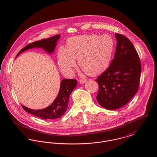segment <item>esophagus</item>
Returning a JSON list of instances; mask_svg holds the SVG:
<instances>
[{
	"label": "esophagus",
	"instance_id": "34e87169",
	"mask_svg": "<svg viewBox=\"0 0 157 157\" xmlns=\"http://www.w3.org/2000/svg\"><path fill=\"white\" fill-rule=\"evenodd\" d=\"M79 83H80V84H84L85 82H87V79H80V80L79 81Z\"/></svg>",
	"mask_w": 157,
	"mask_h": 157
}]
</instances>
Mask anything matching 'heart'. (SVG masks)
<instances>
[{
  "instance_id": "obj_1",
  "label": "heart",
  "mask_w": 157,
  "mask_h": 157,
  "mask_svg": "<svg viewBox=\"0 0 157 157\" xmlns=\"http://www.w3.org/2000/svg\"><path fill=\"white\" fill-rule=\"evenodd\" d=\"M114 47L115 41L109 34L73 36L68 39L66 48L59 49L58 65L63 71L71 75L78 58L79 66L86 74L96 76L109 67Z\"/></svg>"
}]
</instances>
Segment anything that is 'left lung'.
I'll return each mask as SVG.
<instances>
[{
  "label": "left lung",
  "instance_id": "8db88e82",
  "mask_svg": "<svg viewBox=\"0 0 157 157\" xmlns=\"http://www.w3.org/2000/svg\"><path fill=\"white\" fill-rule=\"evenodd\" d=\"M115 36L114 59L96 80L99 85L96 99L107 110L123 107L136 94L141 71L139 56L130 40L118 33Z\"/></svg>",
  "mask_w": 157,
  "mask_h": 157
}]
</instances>
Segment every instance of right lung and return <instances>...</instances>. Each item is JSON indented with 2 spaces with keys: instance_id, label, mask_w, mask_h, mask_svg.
<instances>
[{
  "instance_id": "add662e5",
  "label": "right lung",
  "mask_w": 157,
  "mask_h": 157,
  "mask_svg": "<svg viewBox=\"0 0 157 157\" xmlns=\"http://www.w3.org/2000/svg\"><path fill=\"white\" fill-rule=\"evenodd\" d=\"M60 37L59 34H57L53 37L37 40L28 44L24 47L17 55L18 56L22 52L32 49L33 48H43L48 53H53L58 40ZM77 81L71 79H63L61 82L60 89L58 96L54 101L48 107L39 110H33L29 109L23 105L22 108L28 113H31L38 118L44 120L56 119L61 117L65 113L68 105V100L70 95L76 87Z\"/></svg>"
}]
</instances>
